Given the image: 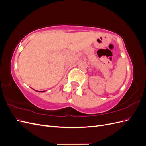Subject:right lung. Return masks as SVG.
I'll return each instance as SVG.
<instances>
[{"label":"right lung","instance_id":"right-lung-1","mask_svg":"<svg viewBox=\"0 0 146 146\" xmlns=\"http://www.w3.org/2000/svg\"><path fill=\"white\" fill-rule=\"evenodd\" d=\"M40 92H41V91H40ZM42 92H43V91H42Z\"/></svg>","mask_w":146,"mask_h":146}]
</instances>
